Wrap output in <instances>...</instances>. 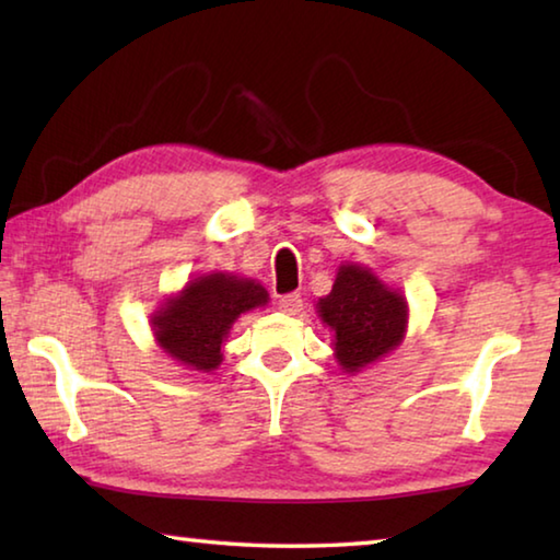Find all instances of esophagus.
Instances as JSON below:
<instances>
[{"instance_id":"1","label":"esophagus","mask_w":560,"mask_h":560,"mask_svg":"<svg viewBox=\"0 0 560 560\" xmlns=\"http://www.w3.org/2000/svg\"><path fill=\"white\" fill-rule=\"evenodd\" d=\"M279 308L283 311V314L296 316V314H301V308H303V299L299 296V293H289V296H283L279 301Z\"/></svg>"}]
</instances>
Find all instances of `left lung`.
<instances>
[{
	"mask_svg": "<svg viewBox=\"0 0 560 560\" xmlns=\"http://www.w3.org/2000/svg\"><path fill=\"white\" fill-rule=\"evenodd\" d=\"M316 314L334 334V358L340 371L355 375L402 343L410 306L400 289L385 283L373 269L343 261L334 289L318 299Z\"/></svg>",
	"mask_w": 560,
	"mask_h": 560,
	"instance_id": "1",
	"label": "left lung"
}]
</instances>
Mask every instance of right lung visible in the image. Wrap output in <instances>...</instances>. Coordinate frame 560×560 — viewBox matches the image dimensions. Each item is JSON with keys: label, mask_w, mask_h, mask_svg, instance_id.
<instances>
[{"label": "right lung", "mask_w": 560, "mask_h": 560, "mask_svg": "<svg viewBox=\"0 0 560 560\" xmlns=\"http://www.w3.org/2000/svg\"><path fill=\"white\" fill-rule=\"evenodd\" d=\"M269 293L259 281L230 271H207L150 314L158 348L192 373H212L224 358V340L242 314L264 308Z\"/></svg>", "instance_id": "add662e5"}]
</instances>
